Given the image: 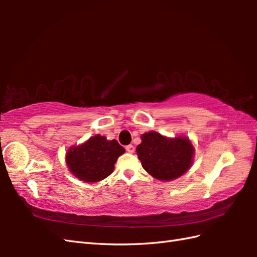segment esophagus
Wrapping results in <instances>:
<instances>
[{"label":"esophagus","mask_w":257,"mask_h":257,"mask_svg":"<svg viewBox=\"0 0 257 257\" xmlns=\"http://www.w3.org/2000/svg\"><path fill=\"white\" fill-rule=\"evenodd\" d=\"M125 150H127L129 154H134V152H135V147L133 145H128V146H125Z\"/></svg>","instance_id":"esophagus-1"}]
</instances>
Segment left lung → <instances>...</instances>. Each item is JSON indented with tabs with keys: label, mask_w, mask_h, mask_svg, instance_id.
Here are the masks:
<instances>
[{
	"label": "left lung",
	"mask_w": 257,
	"mask_h": 257,
	"mask_svg": "<svg viewBox=\"0 0 257 257\" xmlns=\"http://www.w3.org/2000/svg\"><path fill=\"white\" fill-rule=\"evenodd\" d=\"M137 155L145 170L161 181H172L187 172L193 162L194 148L187 137L167 138L156 132L141 136Z\"/></svg>",
	"instance_id": "8db88e82"
}]
</instances>
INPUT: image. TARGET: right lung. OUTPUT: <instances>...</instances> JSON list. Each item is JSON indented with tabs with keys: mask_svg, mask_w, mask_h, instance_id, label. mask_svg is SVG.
<instances>
[{
	"mask_svg": "<svg viewBox=\"0 0 257 257\" xmlns=\"http://www.w3.org/2000/svg\"><path fill=\"white\" fill-rule=\"evenodd\" d=\"M124 154L117 140L96 135L83 145L70 147L66 163L76 178L84 182H98L111 174L118 157Z\"/></svg>",
	"mask_w": 257,
	"mask_h": 257,
	"instance_id": "1",
	"label": "right lung"
}]
</instances>
